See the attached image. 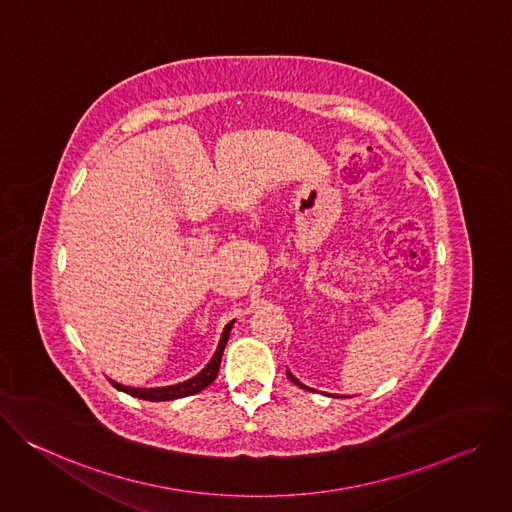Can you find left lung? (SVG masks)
<instances>
[{
  "label": "left lung",
  "instance_id": "obj_1",
  "mask_svg": "<svg viewBox=\"0 0 512 512\" xmlns=\"http://www.w3.org/2000/svg\"><path fill=\"white\" fill-rule=\"evenodd\" d=\"M287 379H289V381H291V383H296V385H298V387H302V389H308V391H310V387H306V385H304V383H300V381H298V379H296V377H294V375H291V373H289V371H287Z\"/></svg>",
  "mask_w": 512,
  "mask_h": 512
}]
</instances>
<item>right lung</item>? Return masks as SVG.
I'll use <instances>...</instances> for the list:
<instances>
[{"label":"right lung","mask_w":512,"mask_h":512,"mask_svg":"<svg viewBox=\"0 0 512 512\" xmlns=\"http://www.w3.org/2000/svg\"><path fill=\"white\" fill-rule=\"evenodd\" d=\"M233 324L235 320H231L225 330H223V336L221 340H218V346L212 354V358L208 360L206 367L194 375L192 379L184 381V383H178V385H168V387H150V389H139V387H127V385H121L117 381H111L115 389L131 395V397H139V399H145V401H174V399H180V397H190V395H196L200 393L202 389H206L218 375V367H221V358H223V350L227 346V340L231 336V330H233Z\"/></svg>","instance_id":"add662e5"}]
</instances>
